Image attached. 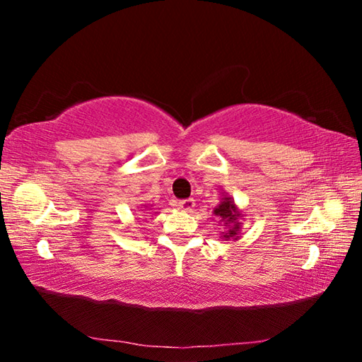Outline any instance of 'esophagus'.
Wrapping results in <instances>:
<instances>
[{
	"instance_id": "1",
	"label": "esophagus",
	"mask_w": 362,
	"mask_h": 362,
	"mask_svg": "<svg viewBox=\"0 0 362 362\" xmlns=\"http://www.w3.org/2000/svg\"><path fill=\"white\" fill-rule=\"evenodd\" d=\"M177 206H179L182 211H192L194 207V199H192V198L182 199V201H179V204H177Z\"/></svg>"
}]
</instances>
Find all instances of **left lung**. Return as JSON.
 I'll return each mask as SVG.
<instances>
[{
	"instance_id": "1",
	"label": "left lung",
	"mask_w": 362,
	"mask_h": 362,
	"mask_svg": "<svg viewBox=\"0 0 362 362\" xmlns=\"http://www.w3.org/2000/svg\"><path fill=\"white\" fill-rule=\"evenodd\" d=\"M222 198H220V204L214 207V217L218 218V223H223L225 230L222 231V240L223 241H238L240 240V231H241V220L244 217L243 211L236 206L235 199L231 198L228 193L222 192Z\"/></svg>"
}]
</instances>
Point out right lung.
Segmentation results:
<instances>
[{
	"instance_id": "1",
	"label": "right lung",
	"mask_w": 362,
	"mask_h": 362,
	"mask_svg": "<svg viewBox=\"0 0 362 362\" xmlns=\"http://www.w3.org/2000/svg\"><path fill=\"white\" fill-rule=\"evenodd\" d=\"M144 207H151V204L150 206H144ZM140 211H144V209H140Z\"/></svg>"
}]
</instances>
